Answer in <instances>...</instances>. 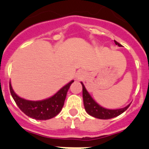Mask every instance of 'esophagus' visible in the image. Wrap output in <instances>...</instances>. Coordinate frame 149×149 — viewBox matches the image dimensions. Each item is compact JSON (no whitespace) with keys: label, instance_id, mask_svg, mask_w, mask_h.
Returning <instances> with one entry per match:
<instances>
[{"label":"esophagus","instance_id":"obj_1","mask_svg":"<svg viewBox=\"0 0 149 149\" xmlns=\"http://www.w3.org/2000/svg\"><path fill=\"white\" fill-rule=\"evenodd\" d=\"M85 77V73L83 71H78L76 74V79L77 80H82Z\"/></svg>","mask_w":149,"mask_h":149}]
</instances>
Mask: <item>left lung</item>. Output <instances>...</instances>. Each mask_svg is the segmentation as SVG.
Returning a JSON list of instances; mask_svg holds the SVG:
<instances>
[{
    "label": "left lung",
    "mask_w": 149,
    "mask_h": 149,
    "mask_svg": "<svg viewBox=\"0 0 149 149\" xmlns=\"http://www.w3.org/2000/svg\"><path fill=\"white\" fill-rule=\"evenodd\" d=\"M114 42H115V44L119 45V47L122 46V45L119 44V42H117L116 40H114ZM81 84H82L83 86V98H84V104L85 110H86V113L88 114L95 117V118L101 119H112V118L118 116L120 114H122V113H124L131 105L129 104L125 107H124V108L117 109V110H109V109L104 108L100 105H98L92 98V97L88 93L82 82H81Z\"/></svg>",
    "instance_id": "obj_1"
}]
</instances>
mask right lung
<instances>
[{
	"label": "right lung",
	"instance_id": "right-lung-1",
	"mask_svg": "<svg viewBox=\"0 0 149 149\" xmlns=\"http://www.w3.org/2000/svg\"><path fill=\"white\" fill-rule=\"evenodd\" d=\"M73 82L74 81H72L60 89L54 95L42 101H28L18 97L14 93L10 83V90L13 99L24 113L36 120H47L56 116L61 111L67 92Z\"/></svg>",
	"mask_w": 149,
	"mask_h": 149
}]
</instances>
